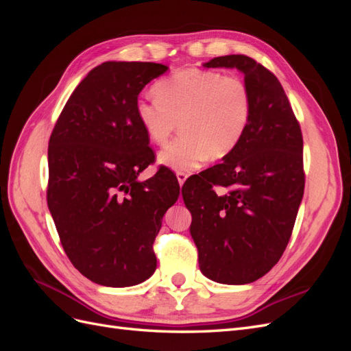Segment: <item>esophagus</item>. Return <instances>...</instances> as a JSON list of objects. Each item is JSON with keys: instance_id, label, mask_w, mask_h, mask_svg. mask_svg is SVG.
<instances>
[{"instance_id": "esophagus-1", "label": "esophagus", "mask_w": 351, "mask_h": 351, "mask_svg": "<svg viewBox=\"0 0 351 351\" xmlns=\"http://www.w3.org/2000/svg\"><path fill=\"white\" fill-rule=\"evenodd\" d=\"M176 176H177V180H178V184H180V186H183L184 182H186V178L189 177V174L184 173V171H177Z\"/></svg>"}]
</instances>
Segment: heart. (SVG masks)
Masks as SVG:
<instances>
[{
  "label": "heart",
  "mask_w": 351,
  "mask_h": 351,
  "mask_svg": "<svg viewBox=\"0 0 351 351\" xmlns=\"http://www.w3.org/2000/svg\"><path fill=\"white\" fill-rule=\"evenodd\" d=\"M155 101H141L136 115L149 141L164 146L159 161L176 171H192L205 159H222L236 149L252 120L249 84L237 74L189 67L155 83Z\"/></svg>",
  "instance_id": "1"
}]
</instances>
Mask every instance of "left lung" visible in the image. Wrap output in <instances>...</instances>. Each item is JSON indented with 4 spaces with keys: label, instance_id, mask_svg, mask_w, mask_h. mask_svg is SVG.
<instances>
[{
    "label": "left lung",
    "instance_id": "8db88e82",
    "mask_svg": "<svg viewBox=\"0 0 351 351\" xmlns=\"http://www.w3.org/2000/svg\"><path fill=\"white\" fill-rule=\"evenodd\" d=\"M205 67L244 73L252 120L224 162L190 177L182 195L202 274L221 284H249L271 271L290 241L304 190L303 136L281 83L261 62L237 54Z\"/></svg>",
    "mask_w": 351,
    "mask_h": 351
}]
</instances>
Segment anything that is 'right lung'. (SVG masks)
Masks as SVG:
<instances>
[{"instance_id":"1","label":"right lung","mask_w":351,"mask_h":351,"mask_svg":"<svg viewBox=\"0 0 351 351\" xmlns=\"http://www.w3.org/2000/svg\"><path fill=\"white\" fill-rule=\"evenodd\" d=\"M167 70L158 62H102L73 90L49 137L47 202L61 246L74 268L101 285L151 277L155 237L180 195L177 180L161 169L136 180L155 161L137 98Z\"/></svg>"}]
</instances>
